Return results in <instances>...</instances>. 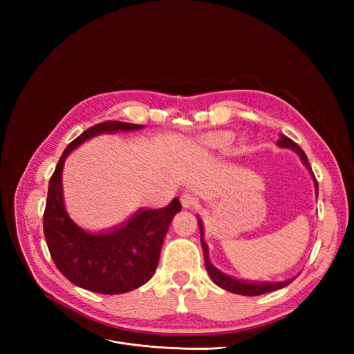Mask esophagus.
I'll return each instance as SVG.
<instances>
[{
	"label": "esophagus",
	"instance_id": "34e87169",
	"mask_svg": "<svg viewBox=\"0 0 354 354\" xmlns=\"http://www.w3.org/2000/svg\"><path fill=\"white\" fill-rule=\"evenodd\" d=\"M180 202L181 205H183V208L186 209H190V208H196L198 207V198L195 195L192 194H183L180 196Z\"/></svg>",
	"mask_w": 354,
	"mask_h": 354
}]
</instances>
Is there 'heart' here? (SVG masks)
Listing matches in <instances>:
<instances>
[{
	"mask_svg": "<svg viewBox=\"0 0 354 354\" xmlns=\"http://www.w3.org/2000/svg\"><path fill=\"white\" fill-rule=\"evenodd\" d=\"M232 142V137L227 133H214L203 137L202 146L207 149H226Z\"/></svg>",
	"mask_w": 354,
	"mask_h": 354,
	"instance_id": "obj_1",
	"label": "heart"
}]
</instances>
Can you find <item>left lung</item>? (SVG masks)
I'll return each mask as SVG.
<instances>
[{"label":"left lung","mask_w":354,"mask_h":354,"mask_svg":"<svg viewBox=\"0 0 354 354\" xmlns=\"http://www.w3.org/2000/svg\"><path fill=\"white\" fill-rule=\"evenodd\" d=\"M277 146L281 147H288V149H292V151L301 158V160L304 162V165L308 168L310 174H312L313 177V181H315V189H316V196L319 194V186H317V181H316V177L313 174L312 171V167H310L308 164V159L304 153V151L301 147H299L295 142H292L291 138L281 134V138L277 140ZM198 224H199V229H201V243H202V250H203V259H205V267L211 276L212 282L218 285L220 288L226 289V291H230L233 294H239V295H250V297H254V295H261V294H267V292H272V291H276V289H281V288H285L288 286L289 283H291L294 279H288V281H283V282H245V281H238V279H233V277L227 276L221 273L218 269H216L214 267L208 259V246L205 243V241H203V226H202V221L201 218H198Z\"/></svg>","instance_id":"1"}]
</instances>
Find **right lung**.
Masks as SVG:
<instances>
[{"instance_id":"right-lung-1","label":"right lung","mask_w":354,"mask_h":354,"mask_svg":"<svg viewBox=\"0 0 354 354\" xmlns=\"http://www.w3.org/2000/svg\"><path fill=\"white\" fill-rule=\"evenodd\" d=\"M143 125L106 121L90 127L62 153L48 183L44 236L53 261L72 283L99 294H124L153 276L171 220L181 209L177 198L159 209H138L111 232L90 233L75 224L63 203L62 171L66 156L103 133L142 130Z\"/></svg>"}]
</instances>
